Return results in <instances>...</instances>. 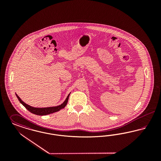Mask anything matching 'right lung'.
I'll list each match as a JSON object with an SVG mask.
<instances>
[{
    "instance_id": "right-lung-1",
    "label": "right lung",
    "mask_w": 161,
    "mask_h": 161,
    "mask_svg": "<svg viewBox=\"0 0 161 161\" xmlns=\"http://www.w3.org/2000/svg\"><path fill=\"white\" fill-rule=\"evenodd\" d=\"M70 94L68 96L67 98L64 101V102L58 106L57 107H46V108H36V107H31L30 106L26 104V103H25L23 101L19 98V97L16 94V97H17L19 101L23 104V106L25 107L28 110H29L32 114H34L35 115H46L48 114H51L54 112H58L59 111L60 109L64 108L66 106L68 99H69V97Z\"/></svg>"
}]
</instances>
